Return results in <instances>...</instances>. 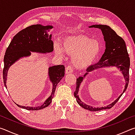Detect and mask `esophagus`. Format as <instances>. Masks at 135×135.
<instances>
[{
  "label": "esophagus",
  "instance_id": "34e87169",
  "mask_svg": "<svg viewBox=\"0 0 135 135\" xmlns=\"http://www.w3.org/2000/svg\"><path fill=\"white\" fill-rule=\"evenodd\" d=\"M73 69L71 65H68L67 67H66L65 68L66 74H71V73H73Z\"/></svg>",
  "mask_w": 135,
  "mask_h": 135
}]
</instances>
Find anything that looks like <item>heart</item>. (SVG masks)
<instances>
[{"mask_svg":"<svg viewBox=\"0 0 135 135\" xmlns=\"http://www.w3.org/2000/svg\"><path fill=\"white\" fill-rule=\"evenodd\" d=\"M62 49L58 45L55 46L56 54L62 56L64 52L72 56V61L76 67L83 68L89 66L100 51L99 43L84 36H71L62 42Z\"/></svg>","mask_w":135,"mask_h":135,"instance_id":"b5f03b06","label":"heart"}]
</instances>
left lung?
<instances>
[{
    "instance_id": "left-lung-1",
    "label": "left lung",
    "mask_w": 135,
    "mask_h": 135,
    "mask_svg": "<svg viewBox=\"0 0 135 135\" xmlns=\"http://www.w3.org/2000/svg\"><path fill=\"white\" fill-rule=\"evenodd\" d=\"M90 28H98L101 30L103 33L104 40L105 41V51L102 56L99 62L91 65L86 69L87 73L83 77H79L77 79L76 88L74 91V97L76 98V100L80 105L83 108L88 109L92 111H97L102 110V109H110L118 101L120 97H122L128 86L129 81V67H130V58L129 57L126 45L124 40L122 37L117 35L115 31H114L111 27L107 25H93L89 27ZM115 66L120 68L122 72L125 79L126 85L123 92L119 96L118 99L113 103L107 107H101L100 108H93L83 103L79 99L78 95V88L80 83L83 81L84 77L89 72L92 71L95 69L102 68L104 66Z\"/></svg>"
}]
</instances>
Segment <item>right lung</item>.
Instances as JSON below:
<instances>
[{"label": "right lung", "mask_w": 135, "mask_h": 135, "mask_svg": "<svg viewBox=\"0 0 135 135\" xmlns=\"http://www.w3.org/2000/svg\"><path fill=\"white\" fill-rule=\"evenodd\" d=\"M53 28L51 26H43L40 24L32 25L22 30L14 36L4 56V68L3 70V79L4 86L9 68L16 61L23 56L31 55V52L40 53L51 52L54 50L53 41L51 40V35L49 36L46 30ZM65 67L63 65H55L49 68V76L53 84L52 94L47 98L42 105L36 107H24L17 105L20 108L28 110H39L46 108L51 103L56 87L62 77L64 76Z\"/></svg>", "instance_id": "1"}]
</instances>
